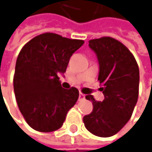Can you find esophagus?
Instances as JSON below:
<instances>
[{"instance_id":"34e87169","label":"esophagus","mask_w":152,"mask_h":152,"mask_svg":"<svg viewBox=\"0 0 152 152\" xmlns=\"http://www.w3.org/2000/svg\"><path fill=\"white\" fill-rule=\"evenodd\" d=\"M85 97H86V95H85L84 93H82L81 92H80V100L84 99H85Z\"/></svg>"}]
</instances>
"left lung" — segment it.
Wrapping results in <instances>:
<instances>
[{"label": "left lung", "instance_id": "8db88e82", "mask_svg": "<svg viewBox=\"0 0 152 152\" xmlns=\"http://www.w3.org/2000/svg\"><path fill=\"white\" fill-rule=\"evenodd\" d=\"M99 63L98 80L103 85L104 99L92 102V112L83 118L86 128L93 135L108 137L118 133L131 118L139 90V68L135 57L123 43L104 36L89 40Z\"/></svg>", "mask_w": 152, "mask_h": 152}]
</instances>
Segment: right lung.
<instances>
[{"instance_id":"right-lung-1","label":"right lung","mask_w":152,"mask_h":152,"mask_svg":"<svg viewBox=\"0 0 152 152\" xmlns=\"http://www.w3.org/2000/svg\"><path fill=\"white\" fill-rule=\"evenodd\" d=\"M84 42L44 33L30 39L20 50L14 91L20 113L34 130L50 132L60 129L77 102L78 89L62 88L58 74L66 72L71 56Z\"/></svg>"}]
</instances>
